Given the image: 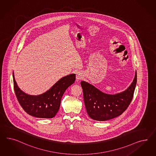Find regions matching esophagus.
<instances>
[{
    "mask_svg": "<svg viewBox=\"0 0 156 156\" xmlns=\"http://www.w3.org/2000/svg\"><path fill=\"white\" fill-rule=\"evenodd\" d=\"M83 78V74L82 72H77L76 73V79L78 80H81Z\"/></svg>",
    "mask_w": 156,
    "mask_h": 156,
    "instance_id": "esophagus-1",
    "label": "esophagus"
}]
</instances>
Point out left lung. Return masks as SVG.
<instances>
[{
  "label": "left lung",
  "instance_id": "left-lung-1",
  "mask_svg": "<svg viewBox=\"0 0 156 156\" xmlns=\"http://www.w3.org/2000/svg\"><path fill=\"white\" fill-rule=\"evenodd\" d=\"M137 83V73L128 89L115 95L103 93L92 84L81 81L85 107L89 116L97 121L116 118L126 110L133 99Z\"/></svg>",
  "mask_w": 156,
  "mask_h": 156
}]
</instances>
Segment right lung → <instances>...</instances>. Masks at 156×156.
<instances>
[{
    "instance_id": "right-lung-1",
    "label": "right lung",
    "mask_w": 156,
    "mask_h": 156,
    "mask_svg": "<svg viewBox=\"0 0 156 156\" xmlns=\"http://www.w3.org/2000/svg\"><path fill=\"white\" fill-rule=\"evenodd\" d=\"M13 87L17 101L23 110L30 115L38 118H52L58 112L61 100L66 90L76 80V74L65 76L57 82L45 93L30 95L17 86L13 72Z\"/></svg>"
}]
</instances>
